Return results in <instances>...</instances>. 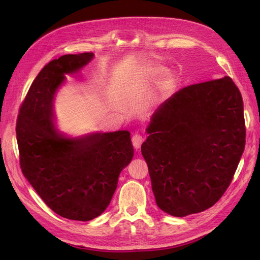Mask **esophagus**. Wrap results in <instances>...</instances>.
Returning a JSON list of instances; mask_svg holds the SVG:
<instances>
[{
    "label": "esophagus",
    "mask_w": 260,
    "mask_h": 260,
    "mask_svg": "<svg viewBox=\"0 0 260 260\" xmlns=\"http://www.w3.org/2000/svg\"><path fill=\"white\" fill-rule=\"evenodd\" d=\"M132 141H133V145L136 149H138L140 147V145L143 142V137L140 134H135L132 137Z\"/></svg>",
    "instance_id": "1"
}]
</instances>
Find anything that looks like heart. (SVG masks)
<instances>
[{"mask_svg":"<svg viewBox=\"0 0 260 260\" xmlns=\"http://www.w3.org/2000/svg\"><path fill=\"white\" fill-rule=\"evenodd\" d=\"M166 67H162V66H148L145 67L144 71L142 72V76L146 81H156L159 77H161L163 74L166 73ZM176 76L173 73H168L165 75V77L162 78L161 82H160V92L161 94L166 95L168 93H170L175 85H176Z\"/></svg>","mask_w":260,"mask_h":260,"instance_id":"1","label":"heart"}]
</instances>
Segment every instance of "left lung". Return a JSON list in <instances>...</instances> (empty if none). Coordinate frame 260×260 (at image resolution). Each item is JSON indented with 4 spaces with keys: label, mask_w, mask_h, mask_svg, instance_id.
<instances>
[{
    "label": "left lung",
    "mask_w": 260,
    "mask_h": 260,
    "mask_svg": "<svg viewBox=\"0 0 260 260\" xmlns=\"http://www.w3.org/2000/svg\"><path fill=\"white\" fill-rule=\"evenodd\" d=\"M141 145L157 206L183 217L219 200L244 151L241 93L230 77L193 84L156 109Z\"/></svg>",
    "instance_id": "obj_1"
}]
</instances>
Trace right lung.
I'll use <instances>...</instances> for the list:
<instances>
[{"label":"right lung","mask_w":260,"mask_h":260,"mask_svg":"<svg viewBox=\"0 0 260 260\" xmlns=\"http://www.w3.org/2000/svg\"><path fill=\"white\" fill-rule=\"evenodd\" d=\"M92 52L64 54L46 64L34 80L17 119L22 173L54 213L88 221L108 207L118 178L134 157L131 133L94 134L67 139L52 122V100L66 74L90 62Z\"/></svg>","instance_id":"right-lung-1"}]
</instances>
